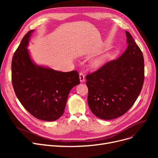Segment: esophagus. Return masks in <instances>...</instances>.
I'll use <instances>...</instances> for the list:
<instances>
[{"mask_svg":"<svg viewBox=\"0 0 158 158\" xmlns=\"http://www.w3.org/2000/svg\"><path fill=\"white\" fill-rule=\"evenodd\" d=\"M79 79H80V81H81V82H85V77L84 74L82 73V72H81V73H79Z\"/></svg>","mask_w":158,"mask_h":158,"instance_id":"34e87169","label":"esophagus"}]
</instances>
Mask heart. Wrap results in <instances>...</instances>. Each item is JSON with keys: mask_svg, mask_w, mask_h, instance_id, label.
<instances>
[{"mask_svg": "<svg viewBox=\"0 0 158 158\" xmlns=\"http://www.w3.org/2000/svg\"><path fill=\"white\" fill-rule=\"evenodd\" d=\"M107 58V54H103L98 56L92 61V66L94 69H98L102 66Z\"/></svg>", "mask_w": 158, "mask_h": 158, "instance_id": "obj_1", "label": "heart"}]
</instances>
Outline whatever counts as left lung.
Listing matches in <instances>:
<instances>
[{"instance_id": "8db88e82", "label": "left lung", "mask_w": 158, "mask_h": 158, "mask_svg": "<svg viewBox=\"0 0 158 158\" xmlns=\"http://www.w3.org/2000/svg\"><path fill=\"white\" fill-rule=\"evenodd\" d=\"M126 34L128 46L122 56L86 77L88 104L99 118L121 117L134 104L142 89L143 56L130 33Z\"/></svg>"}]
</instances>
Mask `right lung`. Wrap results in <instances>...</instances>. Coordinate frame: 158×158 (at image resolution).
<instances>
[{"mask_svg":"<svg viewBox=\"0 0 158 158\" xmlns=\"http://www.w3.org/2000/svg\"><path fill=\"white\" fill-rule=\"evenodd\" d=\"M23 36L11 63L12 83L22 106L38 119L54 121L63 114L70 90L80 83L79 73L38 65L27 49L32 33Z\"/></svg>","mask_w":158,"mask_h":158,"instance_id":"right-lung-1","label":"right lung"}]
</instances>
